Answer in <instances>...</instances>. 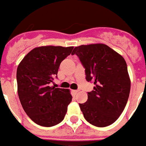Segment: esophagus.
Masks as SVG:
<instances>
[{
    "mask_svg": "<svg viewBox=\"0 0 146 146\" xmlns=\"http://www.w3.org/2000/svg\"><path fill=\"white\" fill-rule=\"evenodd\" d=\"M78 90H73V93L75 94H78Z\"/></svg>",
    "mask_w": 146,
    "mask_h": 146,
    "instance_id": "obj_1",
    "label": "esophagus"
}]
</instances>
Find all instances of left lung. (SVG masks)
<instances>
[{"instance_id":"8db88e82","label":"left lung","mask_w":146,"mask_h":146,"mask_svg":"<svg viewBox=\"0 0 146 146\" xmlns=\"http://www.w3.org/2000/svg\"><path fill=\"white\" fill-rule=\"evenodd\" d=\"M77 55L83 65L87 82H93L94 90L79 107L86 120L104 127L112 124L124 110L131 80L124 58L104 44L80 45L71 55Z\"/></svg>"}]
</instances>
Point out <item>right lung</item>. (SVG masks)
Wrapping results in <instances>:
<instances>
[{"label":"right lung","instance_id":"add662e5","mask_svg":"<svg viewBox=\"0 0 146 146\" xmlns=\"http://www.w3.org/2000/svg\"><path fill=\"white\" fill-rule=\"evenodd\" d=\"M73 47L41 46L29 52L19 63L17 87L23 108L35 123L52 127L61 122L72 96L68 89L49 84L57 77L60 64Z\"/></svg>","mask_w":146,"mask_h":146}]
</instances>
